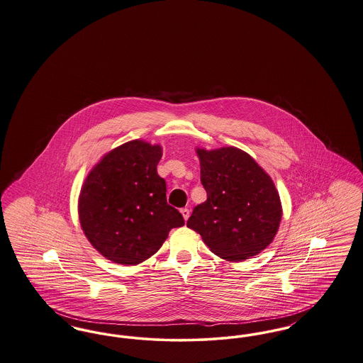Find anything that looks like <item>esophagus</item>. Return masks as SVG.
<instances>
[{"instance_id":"34e87169","label":"esophagus","mask_w":363,"mask_h":363,"mask_svg":"<svg viewBox=\"0 0 363 363\" xmlns=\"http://www.w3.org/2000/svg\"><path fill=\"white\" fill-rule=\"evenodd\" d=\"M180 213H182V216H183V218L187 221L189 217V208H187V207H183V208L180 210Z\"/></svg>"}]
</instances>
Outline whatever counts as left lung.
I'll use <instances>...</instances> for the list:
<instances>
[{
	"mask_svg": "<svg viewBox=\"0 0 363 363\" xmlns=\"http://www.w3.org/2000/svg\"><path fill=\"white\" fill-rule=\"evenodd\" d=\"M207 201L195 206L187 221L211 252L240 262L262 252L282 218L278 191L245 152L237 147L196 150Z\"/></svg>",
	"mask_w": 363,
	"mask_h": 363,
	"instance_id": "1",
	"label": "left lung"
}]
</instances>
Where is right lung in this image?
<instances>
[{"instance_id":"obj_1","label":"right lung","mask_w":363,"mask_h":363,"mask_svg":"<svg viewBox=\"0 0 363 363\" xmlns=\"http://www.w3.org/2000/svg\"><path fill=\"white\" fill-rule=\"evenodd\" d=\"M161 156L158 145L127 142L103 157L81 189V228L113 263L140 264L157 252L171 229L184 225L167 202V184L157 174Z\"/></svg>"}]
</instances>
